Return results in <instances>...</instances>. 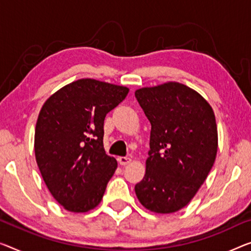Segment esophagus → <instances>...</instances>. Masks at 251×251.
<instances>
[{
  "mask_svg": "<svg viewBox=\"0 0 251 251\" xmlns=\"http://www.w3.org/2000/svg\"><path fill=\"white\" fill-rule=\"evenodd\" d=\"M130 161H132V159L128 158V156H121V158H118V162L122 164V166H126V164H128Z\"/></svg>",
  "mask_w": 251,
  "mask_h": 251,
  "instance_id": "obj_1",
  "label": "esophagus"
}]
</instances>
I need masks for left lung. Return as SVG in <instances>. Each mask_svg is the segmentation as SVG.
I'll list each match as a JSON object with an SVG mask.
<instances>
[{
  "label": "left lung",
  "mask_w": 251,
  "mask_h": 251,
  "mask_svg": "<svg viewBox=\"0 0 251 251\" xmlns=\"http://www.w3.org/2000/svg\"><path fill=\"white\" fill-rule=\"evenodd\" d=\"M151 123L143 180L135 193L154 213L177 212L192 201L206 179L218 152V127L209 103L178 82L135 91Z\"/></svg>",
  "instance_id": "1"
}]
</instances>
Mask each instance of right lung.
I'll return each mask as SVG.
<instances>
[{"instance_id":"right-lung-1","label":"right lung","mask_w":251,"mask_h":251,"mask_svg":"<svg viewBox=\"0 0 251 251\" xmlns=\"http://www.w3.org/2000/svg\"><path fill=\"white\" fill-rule=\"evenodd\" d=\"M128 89L93 78L65 85L47 99L35 130L40 174L56 201L70 212H88L102 200L117 161L103 149L106 115Z\"/></svg>"}]
</instances>
